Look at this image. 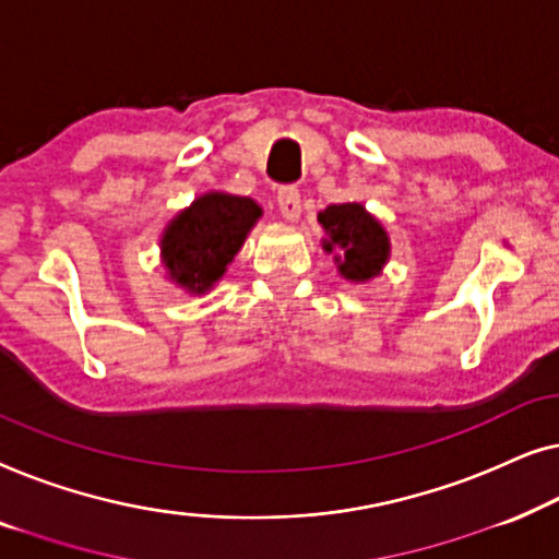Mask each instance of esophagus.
I'll return each mask as SVG.
<instances>
[{"instance_id":"34e87169","label":"esophagus","mask_w":559,"mask_h":559,"mask_svg":"<svg viewBox=\"0 0 559 559\" xmlns=\"http://www.w3.org/2000/svg\"><path fill=\"white\" fill-rule=\"evenodd\" d=\"M278 212L288 223H296L301 217V194H298L296 187H283L278 192Z\"/></svg>"}]
</instances>
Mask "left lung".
Returning <instances> with one entry per match:
<instances>
[{"label": "left lung", "instance_id": "1", "mask_svg": "<svg viewBox=\"0 0 559 559\" xmlns=\"http://www.w3.org/2000/svg\"><path fill=\"white\" fill-rule=\"evenodd\" d=\"M317 217L326 233L321 248L334 255L336 271L344 281L369 283L382 276V269L390 261V235L365 204H329Z\"/></svg>", "mask_w": 559, "mask_h": 559}]
</instances>
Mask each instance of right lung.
Wrapping results in <instances>:
<instances>
[{
	"instance_id": "right-lung-1",
	"label": "right lung",
	"mask_w": 559,
	"mask_h": 559,
	"mask_svg": "<svg viewBox=\"0 0 559 559\" xmlns=\"http://www.w3.org/2000/svg\"><path fill=\"white\" fill-rule=\"evenodd\" d=\"M263 210L250 198L204 192L162 230L159 258L167 278L185 294L204 296L225 276Z\"/></svg>"
}]
</instances>
